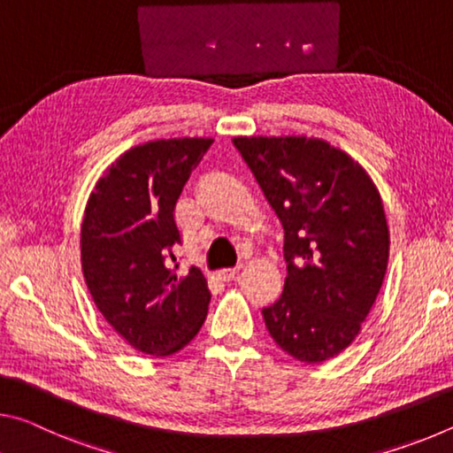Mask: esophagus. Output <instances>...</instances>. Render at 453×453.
I'll return each instance as SVG.
<instances>
[{"label": "esophagus", "instance_id": "1", "mask_svg": "<svg viewBox=\"0 0 453 453\" xmlns=\"http://www.w3.org/2000/svg\"><path fill=\"white\" fill-rule=\"evenodd\" d=\"M237 273H240V265H237V267H226V270H219L218 272V278L224 280V281H232Z\"/></svg>", "mask_w": 453, "mask_h": 453}]
</instances>
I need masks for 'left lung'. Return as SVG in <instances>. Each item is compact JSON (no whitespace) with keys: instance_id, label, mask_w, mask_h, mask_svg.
<instances>
[{"instance_id":"1","label":"left lung","mask_w":453,"mask_h":453,"mask_svg":"<svg viewBox=\"0 0 453 453\" xmlns=\"http://www.w3.org/2000/svg\"><path fill=\"white\" fill-rule=\"evenodd\" d=\"M283 226L288 278L264 308L273 342L321 364L356 340L380 294L389 232L378 188L346 151L305 135L234 137Z\"/></svg>"}]
</instances>
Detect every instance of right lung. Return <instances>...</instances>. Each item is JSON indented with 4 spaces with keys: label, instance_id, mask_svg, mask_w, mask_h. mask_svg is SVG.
I'll use <instances>...</instances> for the list:
<instances>
[{
    "label": "right lung",
    "instance_id": "add662e5",
    "mask_svg": "<svg viewBox=\"0 0 453 453\" xmlns=\"http://www.w3.org/2000/svg\"><path fill=\"white\" fill-rule=\"evenodd\" d=\"M211 137L127 150L97 180L81 224V270L97 310L134 349L172 356L197 335L211 300L202 270L178 275L173 210Z\"/></svg>",
    "mask_w": 453,
    "mask_h": 453
}]
</instances>
